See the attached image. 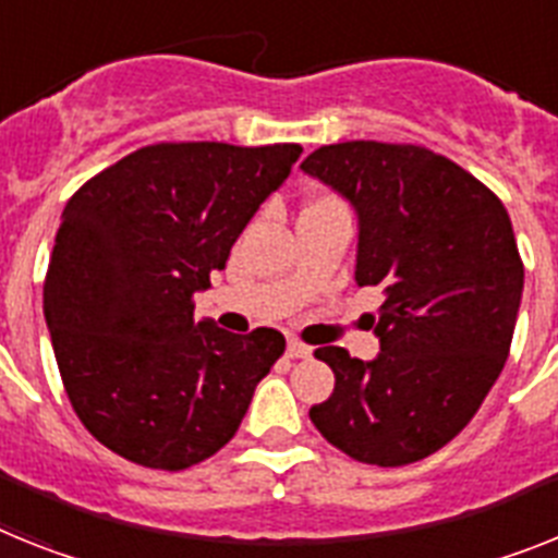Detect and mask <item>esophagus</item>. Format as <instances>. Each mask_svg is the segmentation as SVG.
Returning <instances> with one entry per match:
<instances>
[{
    "label": "esophagus",
    "mask_w": 558,
    "mask_h": 558,
    "mask_svg": "<svg viewBox=\"0 0 558 558\" xmlns=\"http://www.w3.org/2000/svg\"><path fill=\"white\" fill-rule=\"evenodd\" d=\"M287 354L292 360H306V357H312V349H308L306 343H301V340H294V337H289Z\"/></svg>",
    "instance_id": "obj_1"
}]
</instances>
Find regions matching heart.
<instances>
[{
  "mask_svg": "<svg viewBox=\"0 0 558 558\" xmlns=\"http://www.w3.org/2000/svg\"><path fill=\"white\" fill-rule=\"evenodd\" d=\"M320 201H329V198H320Z\"/></svg>",
  "mask_w": 558,
  "mask_h": 558,
  "instance_id": "obj_1",
  "label": "heart"
}]
</instances>
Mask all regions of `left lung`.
Wrapping results in <instances>:
<instances>
[{
    "label": "left lung",
    "mask_w": 558,
    "mask_h": 558,
    "mask_svg": "<svg viewBox=\"0 0 558 558\" xmlns=\"http://www.w3.org/2000/svg\"><path fill=\"white\" fill-rule=\"evenodd\" d=\"M357 215V287H380V354L323 345L335 391L308 416L351 460L397 468L451 442L508 360L525 269L502 201L414 144L343 142L301 163Z\"/></svg>",
    "instance_id": "8db88e82"
}]
</instances>
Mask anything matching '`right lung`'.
I'll list each match as a JSON object with an SVG mask.
<instances>
[{"mask_svg":"<svg viewBox=\"0 0 558 558\" xmlns=\"http://www.w3.org/2000/svg\"><path fill=\"white\" fill-rule=\"evenodd\" d=\"M301 153V144H153L68 201L45 320L73 411L101 446L181 471L235 437L287 340L195 320L192 298L227 266Z\"/></svg>","mask_w":558,"mask_h":558,"instance_id":"1","label":"right lung"}]
</instances>
